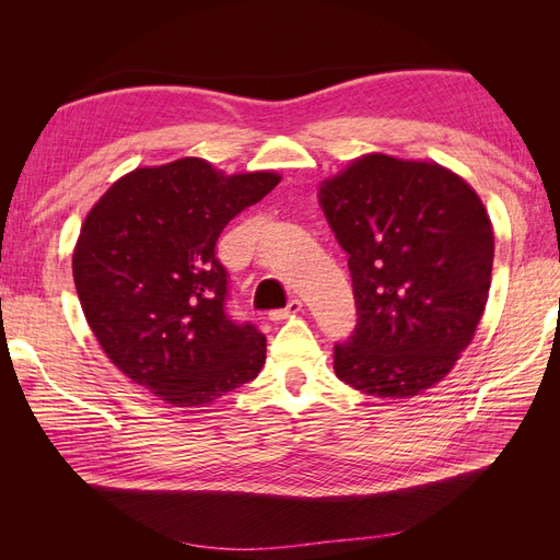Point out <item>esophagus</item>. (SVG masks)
Masks as SVG:
<instances>
[{
  "instance_id": "34e87169",
  "label": "esophagus",
  "mask_w": 560,
  "mask_h": 560,
  "mask_svg": "<svg viewBox=\"0 0 560 560\" xmlns=\"http://www.w3.org/2000/svg\"><path fill=\"white\" fill-rule=\"evenodd\" d=\"M303 308V303H301V299H292L290 303H287L284 308H276V311H270L268 313V317L273 319V322H280V319H287V317H292L294 313H299Z\"/></svg>"
}]
</instances>
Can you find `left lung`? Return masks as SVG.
<instances>
[{
	"mask_svg": "<svg viewBox=\"0 0 560 560\" xmlns=\"http://www.w3.org/2000/svg\"><path fill=\"white\" fill-rule=\"evenodd\" d=\"M348 254L358 325L334 346L336 376L364 395L413 397L442 381L483 315L493 226L446 167L369 154L319 186Z\"/></svg>",
	"mask_w": 560,
	"mask_h": 560,
	"instance_id": "1",
	"label": "left lung"
}]
</instances>
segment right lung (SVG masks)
<instances>
[{"mask_svg": "<svg viewBox=\"0 0 560 560\" xmlns=\"http://www.w3.org/2000/svg\"><path fill=\"white\" fill-rule=\"evenodd\" d=\"M278 182L179 159L128 173L89 212L72 259L83 315L107 358L154 397L198 409L257 378L266 336L229 315L214 247Z\"/></svg>", "mask_w": 560, "mask_h": 560, "instance_id": "add662e5", "label": "right lung"}]
</instances>
